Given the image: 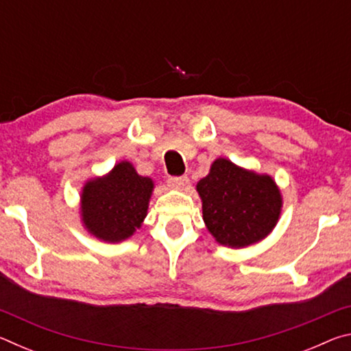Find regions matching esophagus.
I'll return each mask as SVG.
<instances>
[{
  "label": "esophagus",
  "mask_w": 351,
  "mask_h": 351,
  "mask_svg": "<svg viewBox=\"0 0 351 351\" xmlns=\"http://www.w3.org/2000/svg\"><path fill=\"white\" fill-rule=\"evenodd\" d=\"M169 184L173 189L184 190L189 186V178L187 176H171V178H169Z\"/></svg>",
  "instance_id": "1"
}]
</instances>
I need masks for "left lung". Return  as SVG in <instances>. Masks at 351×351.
<instances>
[{
    "label": "left lung",
    "mask_w": 351,
    "mask_h": 351,
    "mask_svg": "<svg viewBox=\"0 0 351 351\" xmlns=\"http://www.w3.org/2000/svg\"><path fill=\"white\" fill-rule=\"evenodd\" d=\"M207 230L223 246L240 249L268 237L280 218V187L268 173H257L217 158L197 184Z\"/></svg>",
    "instance_id": "left-lung-1"
}]
</instances>
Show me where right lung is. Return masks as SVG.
I'll use <instances>...</instances> for the list:
<instances>
[{"label":"right lung","instance_id":"right-lung-1","mask_svg":"<svg viewBox=\"0 0 351 351\" xmlns=\"http://www.w3.org/2000/svg\"><path fill=\"white\" fill-rule=\"evenodd\" d=\"M154 181L141 176L130 161L108 173L86 180L80 192V221L94 239L121 243L141 229L147 217Z\"/></svg>","mask_w":351,"mask_h":351}]
</instances>
